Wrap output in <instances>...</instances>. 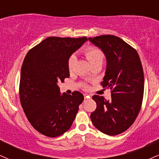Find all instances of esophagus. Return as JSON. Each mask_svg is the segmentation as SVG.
<instances>
[{
  "instance_id": "obj_1",
  "label": "esophagus",
  "mask_w": 159,
  "mask_h": 159,
  "mask_svg": "<svg viewBox=\"0 0 159 159\" xmlns=\"http://www.w3.org/2000/svg\"><path fill=\"white\" fill-rule=\"evenodd\" d=\"M84 96V99H88V98H90L92 97V95L88 93H85Z\"/></svg>"
}]
</instances>
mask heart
<instances>
[{
    "mask_svg": "<svg viewBox=\"0 0 159 159\" xmlns=\"http://www.w3.org/2000/svg\"><path fill=\"white\" fill-rule=\"evenodd\" d=\"M84 54L91 66L97 64V63H102V64L104 59H105V56H104L103 53L99 49L95 48V47H88V48H86L84 50ZM75 61L76 58L74 55L71 56L69 58L67 66H68V69L70 72L73 69Z\"/></svg>",
    "mask_w": 159,
    "mask_h": 159,
    "instance_id": "heart-1",
    "label": "heart"
}]
</instances>
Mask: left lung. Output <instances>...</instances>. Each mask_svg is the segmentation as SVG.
Here are the masks:
<instances>
[{"instance_id":"left-lung-1","label":"left lung","mask_w":159,"mask_h":159,"mask_svg":"<svg viewBox=\"0 0 159 159\" xmlns=\"http://www.w3.org/2000/svg\"><path fill=\"white\" fill-rule=\"evenodd\" d=\"M106 57V70L102 85L111 90V98L94 95L96 109L91 113L94 126L107 135L125 132L138 116L144 90V75L135 49L116 36L89 38Z\"/></svg>"}]
</instances>
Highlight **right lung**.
Segmentation results:
<instances>
[{
    "label": "right lung",
    "mask_w": 159,
    "mask_h": 159,
    "mask_svg": "<svg viewBox=\"0 0 159 159\" xmlns=\"http://www.w3.org/2000/svg\"><path fill=\"white\" fill-rule=\"evenodd\" d=\"M87 38L50 36L27 52L20 78L21 106L32 126L55 138L70 129L84 100L83 94H61L58 84L69 77V58Z\"/></svg>",
    "instance_id": "right-lung-1"
}]
</instances>
